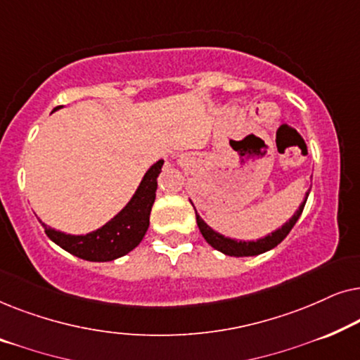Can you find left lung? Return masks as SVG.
I'll return each mask as SVG.
<instances>
[{
    "instance_id": "1",
    "label": "left lung",
    "mask_w": 360,
    "mask_h": 360,
    "mask_svg": "<svg viewBox=\"0 0 360 360\" xmlns=\"http://www.w3.org/2000/svg\"><path fill=\"white\" fill-rule=\"evenodd\" d=\"M308 195H309V190L307 191V196H304L303 203L298 206V210L295 211V214L282 226V228H278L277 231H274V233H270L265 236V238H260L257 240H238V239L226 238V236L216 233L214 229H211L210 226L206 224L203 219H201V216L196 213V210H195L196 224H198L200 233L203 234L206 243H208L211 248L219 250V252H223L226 255H233V257H250V255H259V254L267 252V250H270V249L277 248V245L282 243L285 238H287L288 233L295 226V223H297L298 218L303 213V208H304V203H307V200H308Z\"/></svg>"
}]
</instances>
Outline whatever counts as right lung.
<instances>
[{"label": "right lung", "instance_id": "obj_1", "mask_svg": "<svg viewBox=\"0 0 360 360\" xmlns=\"http://www.w3.org/2000/svg\"><path fill=\"white\" fill-rule=\"evenodd\" d=\"M162 165H164L162 159L150 165L129 203L115 218H111L96 231L82 236L65 234L62 231L47 228V224L41 221L49 239L75 257L90 260V262H110L131 252L139 245L149 229L150 210L155 201L157 176L162 172Z\"/></svg>", "mask_w": 360, "mask_h": 360}]
</instances>
